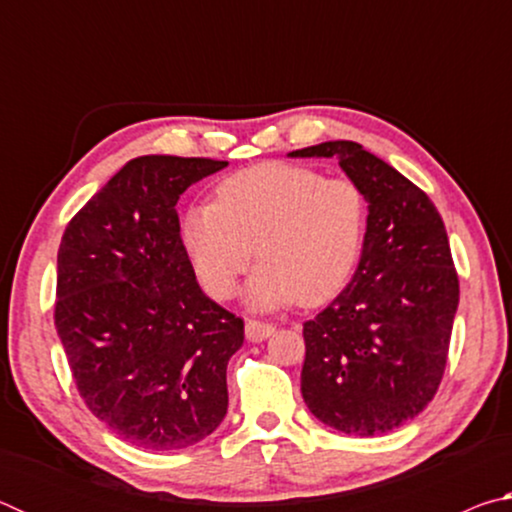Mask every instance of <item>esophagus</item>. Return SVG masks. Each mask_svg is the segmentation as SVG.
Masks as SVG:
<instances>
[{
    "mask_svg": "<svg viewBox=\"0 0 512 512\" xmlns=\"http://www.w3.org/2000/svg\"><path fill=\"white\" fill-rule=\"evenodd\" d=\"M275 332V327L271 323H262V320H246V339L259 343L266 341L268 336Z\"/></svg>",
    "mask_w": 512,
    "mask_h": 512,
    "instance_id": "obj_1",
    "label": "esophagus"
}]
</instances>
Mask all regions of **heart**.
I'll return each instance as SVG.
<instances>
[{"label":"heart","mask_w":512,"mask_h":512,"mask_svg":"<svg viewBox=\"0 0 512 512\" xmlns=\"http://www.w3.org/2000/svg\"><path fill=\"white\" fill-rule=\"evenodd\" d=\"M368 203L350 178H325L298 164H257L216 187L214 203L187 207L180 246L201 287L216 300L244 289L250 309L300 302L316 307L348 287L366 244Z\"/></svg>","instance_id":"1"}]
</instances>
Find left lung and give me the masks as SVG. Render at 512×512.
I'll list each match as a JSON object with an SVG mask.
<instances>
[{
  "instance_id": "left-lung-1",
  "label": "left lung",
  "mask_w": 512,
  "mask_h": 512,
  "mask_svg": "<svg viewBox=\"0 0 512 512\" xmlns=\"http://www.w3.org/2000/svg\"><path fill=\"white\" fill-rule=\"evenodd\" d=\"M289 158H336L368 203L350 284L302 325V397L336 431L388 433L433 400L445 372L458 309L445 223L420 187L357 142H323Z\"/></svg>"
}]
</instances>
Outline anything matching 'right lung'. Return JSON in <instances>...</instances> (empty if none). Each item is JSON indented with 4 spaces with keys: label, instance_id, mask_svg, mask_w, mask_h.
<instances>
[{
    "label": "right lung",
    "instance_id": "add662e5",
    "mask_svg": "<svg viewBox=\"0 0 512 512\" xmlns=\"http://www.w3.org/2000/svg\"><path fill=\"white\" fill-rule=\"evenodd\" d=\"M228 162L142 155L65 228L56 332L88 409L153 452L201 443L228 413V361L244 320L198 287L176 203Z\"/></svg>",
    "mask_w": 512,
    "mask_h": 512
}]
</instances>
